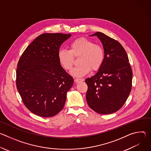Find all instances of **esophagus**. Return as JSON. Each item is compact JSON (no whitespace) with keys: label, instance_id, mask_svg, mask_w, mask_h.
<instances>
[{"label":"esophagus","instance_id":"obj_1","mask_svg":"<svg viewBox=\"0 0 151 151\" xmlns=\"http://www.w3.org/2000/svg\"><path fill=\"white\" fill-rule=\"evenodd\" d=\"M84 80L83 79H81V78H76L75 79V82H76V83H78V82H81V81H83Z\"/></svg>","mask_w":151,"mask_h":151}]
</instances>
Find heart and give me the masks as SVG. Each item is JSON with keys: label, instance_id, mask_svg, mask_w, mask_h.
Instances as JSON below:
<instances>
[{"label": "heart", "instance_id": "b5f03b06", "mask_svg": "<svg viewBox=\"0 0 151 151\" xmlns=\"http://www.w3.org/2000/svg\"><path fill=\"white\" fill-rule=\"evenodd\" d=\"M75 57L79 58V65L73 68L70 74L81 78L93 70H99L104 60V51L103 47L95 44L87 38L79 37L73 40L69 45V50L61 49L58 52V60L61 67L66 70H71Z\"/></svg>", "mask_w": 151, "mask_h": 151}]
</instances>
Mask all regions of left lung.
I'll list each match as a JSON object with an SVG mask.
<instances>
[{
	"instance_id": "1",
	"label": "left lung",
	"mask_w": 151,
	"mask_h": 151,
	"mask_svg": "<svg viewBox=\"0 0 151 151\" xmlns=\"http://www.w3.org/2000/svg\"><path fill=\"white\" fill-rule=\"evenodd\" d=\"M104 51V60L98 72L85 79L88 85L86 100L91 109L100 114L120 109L132 90L133 73L127 54L117 40L96 32Z\"/></svg>"
}]
</instances>
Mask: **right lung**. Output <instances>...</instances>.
Returning <instances> with one entry per match:
<instances>
[{
	"label": "right lung",
	"instance_id": "right-lung-1",
	"mask_svg": "<svg viewBox=\"0 0 151 151\" xmlns=\"http://www.w3.org/2000/svg\"><path fill=\"white\" fill-rule=\"evenodd\" d=\"M71 34L44 33L27 47L17 64L16 84L27 108L41 117L59 113L73 79L61 67L58 52Z\"/></svg>",
	"mask_w": 151,
	"mask_h": 151
}]
</instances>
